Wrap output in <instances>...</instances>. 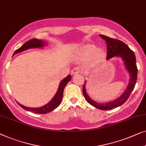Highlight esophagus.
Returning <instances> with one entry per match:
<instances>
[{
  "label": "esophagus",
  "mask_w": 146,
  "mask_h": 146,
  "mask_svg": "<svg viewBox=\"0 0 146 146\" xmlns=\"http://www.w3.org/2000/svg\"><path fill=\"white\" fill-rule=\"evenodd\" d=\"M81 72V71H80V69L78 68V67H75V68H74L72 71H71V74L73 75H77V74Z\"/></svg>",
  "instance_id": "34e87169"
}]
</instances>
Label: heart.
<instances>
[{
    "instance_id": "1",
    "label": "heart",
    "mask_w": 146,
    "mask_h": 146,
    "mask_svg": "<svg viewBox=\"0 0 146 146\" xmlns=\"http://www.w3.org/2000/svg\"><path fill=\"white\" fill-rule=\"evenodd\" d=\"M93 55H94L93 60L96 63L101 62L105 59L106 57L105 53L101 49H97L96 46L93 45H89L84 48L81 59L82 61L89 60Z\"/></svg>"
}]
</instances>
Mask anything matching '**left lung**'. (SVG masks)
<instances>
[{
  "mask_svg": "<svg viewBox=\"0 0 146 146\" xmlns=\"http://www.w3.org/2000/svg\"><path fill=\"white\" fill-rule=\"evenodd\" d=\"M99 36L101 37L102 39L106 41V45H107L106 59L108 60L114 57H121L124 61L125 67L130 74V77L128 87L126 88V91L122 94V96L115 99L113 101L103 104L98 103L97 102L94 101L88 96L85 89L86 81H85V84L83 87V93L87 101L92 106L98 108V109L107 110L113 109L114 108L121 106L128 100L130 94L132 93L134 89L135 83H136L137 68L134 53L132 50H130V48L126 44H124L122 41L116 40V39L110 38L108 36H104V35H99Z\"/></svg>",
  "mask_w": 146,
  "mask_h": 146,
  "instance_id": "left-lung-1",
  "label": "left lung"
}]
</instances>
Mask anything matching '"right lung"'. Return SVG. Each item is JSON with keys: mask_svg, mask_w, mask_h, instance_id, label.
I'll return each instance as SVG.
<instances>
[{"mask_svg": "<svg viewBox=\"0 0 146 146\" xmlns=\"http://www.w3.org/2000/svg\"><path fill=\"white\" fill-rule=\"evenodd\" d=\"M47 45V42L44 40H38V39L34 38L32 39L28 42H26L25 44L20 47L19 49L16 50L14 53V55H15L16 53H20L23 52L24 50H28V49L30 48H42L44 46ZM71 79V76L70 75H67L66 77L64 79H63L62 81H61L60 84H59L58 90H57L56 94H55V96H53V98L51 100V101L48 103L46 105L42 106V107L39 108H30V107H26V106H24L20 103H17L19 104V105L21 106L22 108H24V110H28V111L34 112V113L37 114H47L48 112H52V110L55 109L57 106H58L59 104H60L61 100H62L63 98V91H64V89L65 86L67 83H68L69 81H70Z\"/></svg>", "mask_w": 146, "mask_h": 146, "instance_id": "obj_1", "label": "right lung"}]
</instances>
